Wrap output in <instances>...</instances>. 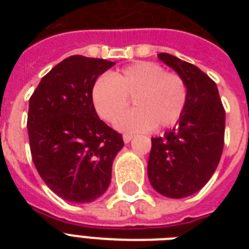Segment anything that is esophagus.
<instances>
[{"label":"esophagus","mask_w":249,"mask_h":249,"mask_svg":"<svg viewBox=\"0 0 249 249\" xmlns=\"http://www.w3.org/2000/svg\"><path fill=\"white\" fill-rule=\"evenodd\" d=\"M132 138H133L132 134H124V136H123V140H124L125 143H129V142L132 141Z\"/></svg>","instance_id":"esophagus-1"}]
</instances>
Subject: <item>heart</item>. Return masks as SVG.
Returning a JSON list of instances; mask_svg holds the SVG:
<instances>
[{
	"mask_svg": "<svg viewBox=\"0 0 249 249\" xmlns=\"http://www.w3.org/2000/svg\"><path fill=\"white\" fill-rule=\"evenodd\" d=\"M132 99L136 107L120 116ZM91 102L98 116L116 123L123 132H146L154 125L169 128L179 120L187 103V86L181 76L165 72L152 62H137L111 75L102 76L91 88Z\"/></svg>",
	"mask_w": 249,
	"mask_h": 249,
	"instance_id": "1",
	"label": "heart"
}]
</instances>
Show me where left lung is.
Segmentation results:
<instances>
[{
	"mask_svg": "<svg viewBox=\"0 0 249 249\" xmlns=\"http://www.w3.org/2000/svg\"><path fill=\"white\" fill-rule=\"evenodd\" d=\"M158 56L185 80L187 103L177 126L151 140L147 174L158 193L181 199L203 189L220 163L225 108L216 83L196 66L166 53Z\"/></svg>",
	"mask_w": 249,
	"mask_h": 249,
	"instance_id": "1",
	"label": "left lung"
}]
</instances>
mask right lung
Listing matches in <instances>:
<instances>
[{"instance_id":"add662e5","label":"right lung","mask_w":249,"mask_h":249,"mask_svg":"<svg viewBox=\"0 0 249 249\" xmlns=\"http://www.w3.org/2000/svg\"><path fill=\"white\" fill-rule=\"evenodd\" d=\"M115 62L72 55L41 79L29 98V147L52 191L72 203H90L111 182L123 136L98 117L91 88Z\"/></svg>"}]
</instances>
